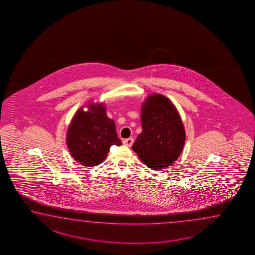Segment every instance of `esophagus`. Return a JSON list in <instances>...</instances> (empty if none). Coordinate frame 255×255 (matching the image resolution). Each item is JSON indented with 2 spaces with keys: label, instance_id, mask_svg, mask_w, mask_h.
<instances>
[{
  "label": "esophagus",
  "instance_id": "obj_1",
  "mask_svg": "<svg viewBox=\"0 0 255 255\" xmlns=\"http://www.w3.org/2000/svg\"><path fill=\"white\" fill-rule=\"evenodd\" d=\"M133 143H134V139L132 137L123 140V144L127 145V146H129V147L131 145H133Z\"/></svg>",
  "mask_w": 255,
  "mask_h": 255
}]
</instances>
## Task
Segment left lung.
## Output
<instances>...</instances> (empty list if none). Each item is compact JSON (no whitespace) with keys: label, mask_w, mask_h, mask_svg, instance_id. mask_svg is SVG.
<instances>
[{"label":"left lung","mask_w":255,"mask_h":255,"mask_svg":"<svg viewBox=\"0 0 255 255\" xmlns=\"http://www.w3.org/2000/svg\"><path fill=\"white\" fill-rule=\"evenodd\" d=\"M141 124L142 132L132 149L149 168L168 167L185 145V128L178 111L165 96L152 94L142 105Z\"/></svg>","instance_id":"obj_1"}]
</instances>
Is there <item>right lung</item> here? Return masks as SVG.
<instances>
[{
  "instance_id": "add662e5",
  "label": "right lung",
  "mask_w": 255,
  "mask_h": 255,
  "mask_svg": "<svg viewBox=\"0 0 255 255\" xmlns=\"http://www.w3.org/2000/svg\"><path fill=\"white\" fill-rule=\"evenodd\" d=\"M81 107L70 121L66 142L71 156L85 166L103 162L111 145H120L114 120L108 118L103 103L93 101Z\"/></svg>"
}]
</instances>
